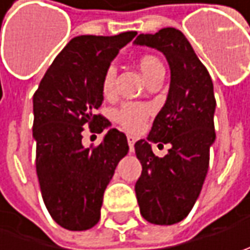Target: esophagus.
Here are the masks:
<instances>
[{"instance_id":"obj_1","label":"esophagus","mask_w":250,"mask_h":250,"mask_svg":"<svg viewBox=\"0 0 250 250\" xmlns=\"http://www.w3.org/2000/svg\"><path fill=\"white\" fill-rule=\"evenodd\" d=\"M135 142L136 139L133 136H128V145H129V151H133L135 150Z\"/></svg>"}]
</instances>
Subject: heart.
I'll use <instances>...</instances> for the list:
<instances>
[{
	"label": "heart",
	"instance_id": "obj_1",
	"mask_svg": "<svg viewBox=\"0 0 250 250\" xmlns=\"http://www.w3.org/2000/svg\"><path fill=\"white\" fill-rule=\"evenodd\" d=\"M139 68L142 73L145 75L146 81L149 82L151 78H154L156 75L164 72L163 63L160 62V60L153 55V54H143L139 58ZM115 76H117V69L111 65L108 66L101 78V91L105 97H110L114 94L115 89ZM149 107L140 103H125L122 104L118 110L114 112V121L122 126L128 132H136L139 130L145 121L149 117Z\"/></svg>",
	"mask_w": 250,
	"mask_h": 250
}]
</instances>
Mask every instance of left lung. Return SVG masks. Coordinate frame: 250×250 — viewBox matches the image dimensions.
Listing matches in <instances>:
<instances>
[{
	"label": "left lung",
	"mask_w": 250,
	"mask_h": 250,
	"mask_svg": "<svg viewBox=\"0 0 250 250\" xmlns=\"http://www.w3.org/2000/svg\"><path fill=\"white\" fill-rule=\"evenodd\" d=\"M135 44L157 48L166 55L171 83L147 140L135 143L142 174L135 192L140 214L157 226L184 220L202 190L216 139V99L213 81L184 33L174 27L139 34ZM151 143L171 145L164 158L154 156Z\"/></svg>",
	"instance_id": "obj_1"
}]
</instances>
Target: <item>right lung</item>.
Returning <instances> with one entry per match:
<instances>
[{"instance_id": "right-lung-1", "label": "right lung", "mask_w": 250, "mask_h": 250, "mask_svg": "<svg viewBox=\"0 0 250 250\" xmlns=\"http://www.w3.org/2000/svg\"><path fill=\"white\" fill-rule=\"evenodd\" d=\"M136 32L78 36L63 47L33 96L36 171L44 205L66 229L84 231L100 220L103 195L129 146L110 129L99 146L84 147L83 132L101 133L110 121L97 112L101 78Z\"/></svg>"}]
</instances>
